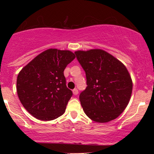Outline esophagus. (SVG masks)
Segmentation results:
<instances>
[{"mask_svg": "<svg viewBox=\"0 0 154 154\" xmlns=\"http://www.w3.org/2000/svg\"><path fill=\"white\" fill-rule=\"evenodd\" d=\"M73 94H74V95H77V94H79V91H78V90L76 89V88L73 90Z\"/></svg>", "mask_w": 154, "mask_h": 154, "instance_id": "1", "label": "esophagus"}]
</instances>
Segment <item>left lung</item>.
<instances>
[{"label":"left lung","mask_w":154,"mask_h":154,"mask_svg":"<svg viewBox=\"0 0 154 154\" xmlns=\"http://www.w3.org/2000/svg\"><path fill=\"white\" fill-rule=\"evenodd\" d=\"M75 54L87 79V88L79 97L84 112L97 123L116 119L131 97L132 81L127 68L102 49L77 50Z\"/></svg>","instance_id":"1"}]
</instances>
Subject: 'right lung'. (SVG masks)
I'll use <instances>...</instances> for the list:
<instances>
[{
  "mask_svg": "<svg viewBox=\"0 0 154 154\" xmlns=\"http://www.w3.org/2000/svg\"><path fill=\"white\" fill-rule=\"evenodd\" d=\"M75 58L70 50L50 48L20 71L17 79L18 97L35 119L52 121L65 112L73 94L66 85L64 71Z\"/></svg>",
  "mask_w": 154,
  "mask_h": 154,
  "instance_id": "add662e5",
  "label": "right lung"
}]
</instances>
